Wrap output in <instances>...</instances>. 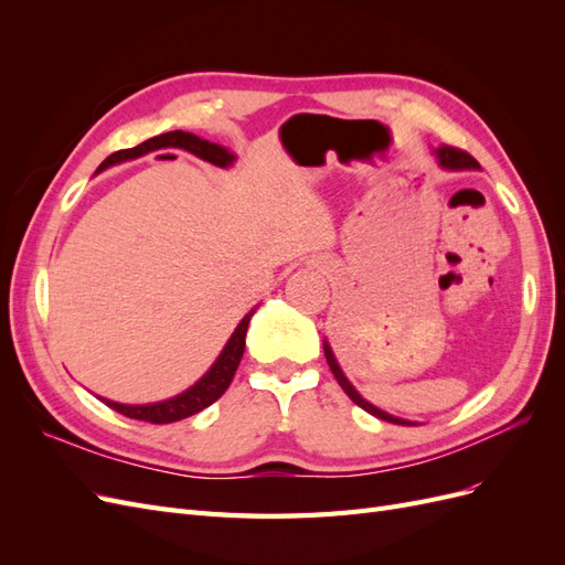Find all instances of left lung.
<instances>
[{
    "mask_svg": "<svg viewBox=\"0 0 565 565\" xmlns=\"http://www.w3.org/2000/svg\"><path fill=\"white\" fill-rule=\"evenodd\" d=\"M436 158H438V162H440V167H443V169H452V172H461V169H481V164H478V162L469 156V152L459 150V148H450V146H440V148L436 150ZM322 347H324V358H328V365H330V370H332V374H334V380L339 382V386L344 388L347 396H349L358 407L367 409L370 415L380 417V419H384V422L407 424V426L413 424V422H405V419H401V417H393V415L384 413V409H380V407H374L372 403H367V401L361 396V393H358V391L351 386V382L344 377V372H341V367H339L337 358H334V353H332V349H330L328 341H322Z\"/></svg>",
    "mask_w": 565,
    "mask_h": 565,
    "instance_id": "left-lung-1",
    "label": "left lung"
}]
</instances>
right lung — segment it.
Instances as JSON below:
<instances>
[{"label": "right lung", "instance_id": "right-lung-1", "mask_svg": "<svg viewBox=\"0 0 565 565\" xmlns=\"http://www.w3.org/2000/svg\"><path fill=\"white\" fill-rule=\"evenodd\" d=\"M160 148H181V150L193 152V156H198L200 160L212 162L216 167H228L235 160L233 152H228L224 146L204 141L195 134L167 131L160 136H152V139L134 146V148L113 152V156H108L104 162L98 164L96 174L104 172V169H108L113 164L141 158V156H146V152L160 150ZM252 316H254V309L241 320V324H237L235 332L226 341L224 351H221V355L216 358V363L207 370V374H204V377L200 382H195L188 391L179 393V396L162 401V403H150V405H122V403H113L106 398H100V401H104L108 407H113L119 415H125L129 419L150 422V424H172V422H179V419H185V417L200 413V409H204V407H210L214 401L224 396V391L233 382V374H235L237 365H241V358L245 353V334H247V324H249Z\"/></svg>", "mask_w": 565, "mask_h": 565}]
</instances>
